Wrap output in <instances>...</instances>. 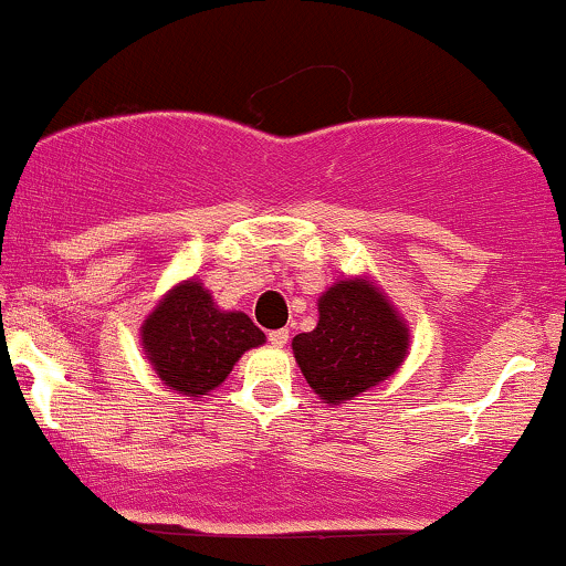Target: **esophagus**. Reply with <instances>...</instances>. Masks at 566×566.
<instances>
[{
  "label": "esophagus",
  "mask_w": 566,
  "mask_h": 566,
  "mask_svg": "<svg viewBox=\"0 0 566 566\" xmlns=\"http://www.w3.org/2000/svg\"><path fill=\"white\" fill-rule=\"evenodd\" d=\"M269 343L274 345V348H284V345L290 343V332H287V329H276V332H269Z\"/></svg>",
  "instance_id": "1"
}]
</instances>
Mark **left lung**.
<instances>
[{"instance_id": "1", "label": "left lung", "mask_w": 566, "mask_h": 566, "mask_svg": "<svg viewBox=\"0 0 566 566\" xmlns=\"http://www.w3.org/2000/svg\"><path fill=\"white\" fill-rule=\"evenodd\" d=\"M411 329L371 276L337 279L318 297V324L292 339L297 366L322 403L356 400L403 366Z\"/></svg>"}]
</instances>
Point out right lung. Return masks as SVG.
I'll return each instance as SVG.
<instances>
[{
    "label": "right lung",
    "instance_id": "1",
    "mask_svg": "<svg viewBox=\"0 0 566 566\" xmlns=\"http://www.w3.org/2000/svg\"><path fill=\"white\" fill-rule=\"evenodd\" d=\"M142 348L160 382L187 398L213 392L265 335L242 311H221L200 279L174 284L139 326Z\"/></svg>",
    "mask_w": 566,
    "mask_h": 566
}]
</instances>
